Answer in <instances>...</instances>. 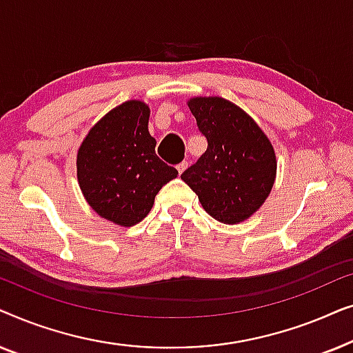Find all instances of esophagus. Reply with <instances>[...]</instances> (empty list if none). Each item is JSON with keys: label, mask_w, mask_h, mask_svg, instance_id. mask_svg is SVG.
Returning a JSON list of instances; mask_svg holds the SVG:
<instances>
[{"label": "esophagus", "mask_w": 353, "mask_h": 353, "mask_svg": "<svg viewBox=\"0 0 353 353\" xmlns=\"http://www.w3.org/2000/svg\"><path fill=\"white\" fill-rule=\"evenodd\" d=\"M186 168H188V162H185V161L180 162V163H178V165H176V170H178V173H180V175H181L183 172L186 170Z\"/></svg>", "instance_id": "obj_1"}]
</instances>
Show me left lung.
I'll return each instance as SVG.
<instances>
[{"label": "left lung", "mask_w": 353, "mask_h": 353, "mask_svg": "<svg viewBox=\"0 0 353 353\" xmlns=\"http://www.w3.org/2000/svg\"><path fill=\"white\" fill-rule=\"evenodd\" d=\"M207 151L181 180L196 192L212 219L226 225L257 212L276 180V154L257 122L239 105L219 96L188 101Z\"/></svg>", "instance_id": "8db88e82"}]
</instances>
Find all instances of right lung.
Wrapping results in <instances>:
<instances>
[{"instance_id":"1","label":"right lung","mask_w":353,"mask_h":353,"mask_svg":"<svg viewBox=\"0 0 353 353\" xmlns=\"http://www.w3.org/2000/svg\"><path fill=\"white\" fill-rule=\"evenodd\" d=\"M149 114L143 101H125L91 127L77 152V178L86 202L125 228L139 223L162 186L178 175L156 156Z\"/></svg>"}]
</instances>
